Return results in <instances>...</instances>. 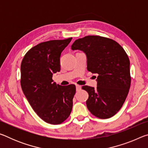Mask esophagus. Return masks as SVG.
Returning a JSON list of instances; mask_svg holds the SVG:
<instances>
[{"mask_svg":"<svg viewBox=\"0 0 148 148\" xmlns=\"http://www.w3.org/2000/svg\"><path fill=\"white\" fill-rule=\"evenodd\" d=\"M82 87L81 86H79V85H76V91H79L81 90Z\"/></svg>","mask_w":148,"mask_h":148,"instance_id":"34e87169","label":"esophagus"}]
</instances>
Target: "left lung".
<instances>
[{
    "mask_svg": "<svg viewBox=\"0 0 148 148\" xmlns=\"http://www.w3.org/2000/svg\"><path fill=\"white\" fill-rule=\"evenodd\" d=\"M71 47L83 51L87 56V71L99 74L96 89L82 87L89 94L87 108L100 119L114 116L122 107L131 86L130 61L126 52L114 40L100 36L77 39Z\"/></svg>",
    "mask_w": 148,
    "mask_h": 148,
    "instance_id": "left-lung-1",
    "label": "left lung"
}]
</instances>
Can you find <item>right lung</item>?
Instances as JSON below:
<instances>
[{"instance_id":"right-lung-1","label":"right lung","mask_w":148,"mask_h":148,"mask_svg":"<svg viewBox=\"0 0 148 148\" xmlns=\"http://www.w3.org/2000/svg\"><path fill=\"white\" fill-rule=\"evenodd\" d=\"M72 38L44 42L29 49L21 64V86L36 114L47 123L61 124L69 117L76 86L53 83L60 56Z\"/></svg>"}]
</instances>
